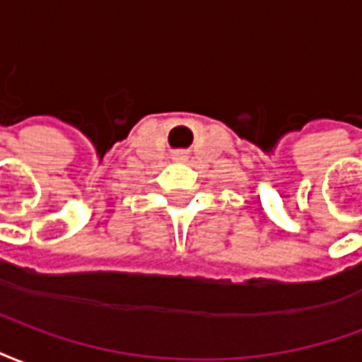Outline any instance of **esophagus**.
<instances>
[{"instance_id": "1", "label": "esophagus", "mask_w": 362, "mask_h": 362, "mask_svg": "<svg viewBox=\"0 0 362 362\" xmlns=\"http://www.w3.org/2000/svg\"><path fill=\"white\" fill-rule=\"evenodd\" d=\"M176 155H178V157H184V155H186V153H182V151H180V153H176Z\"/></svg>"}]
</instances>
